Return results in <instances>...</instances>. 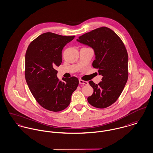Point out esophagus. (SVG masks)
Returning a JSON list of instances; mask_svg holds the SVG:
<instances>
[{
	"mask_svg": "<svg viewBox=\"0 0 153 153\" xmlns=\"http://www.w3.org/2000/svg\"><path fill=\"white\" fill-rule=\"evenodd\" d=\"M79 83L80 84H83V85H88V82L87 81H85L82 79L79 80Z\"/></svg>",
	"mask_w": 153,
	"mask_h": 153,
	"instance_id": "34e87169",
	"label": "esophagus"
}]
</instances>
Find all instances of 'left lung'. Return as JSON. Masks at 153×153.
Segmentation results:
<instances>
[{
  "label": "left lung",
  "mask_w": 153,
  "mask_h": 153,
  "mask_svg": "<svg viewBox=\"0 0 153 153\" xmlns=\"http://www.w3.org/2000/svg\"><path fill=\"white\" fill-rule=\"evenodd\" d=\"M76 40L94 49L95 59L92 66L102 76L98 84L89 82L94 93L88 97V101L97 108L109 107L120 97L127 81L128 54L125 45L112 30L106 27L86 33Z\"/></svg>",
  "instance_id": "1"
}]
</instances>
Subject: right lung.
<instances>
[{"instance_id":"right-lung-1","label":"right lung","mask_w":153,"mask_h":153,"mask_svg":"<svg viewBox=\"0 0 153 153\" xmlns=\"http://www.w3.org/2000/svg\"><path fill=\"white\" fill-rule=\"evenodd\" d=\"M75 36L45 33L31 42L25 56V78L33 96L40 106L53 111L67 108L77 88L76 77L59 81L56 70L62 62V50Z\"/></svg>"}]
</instances>
